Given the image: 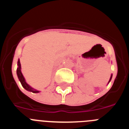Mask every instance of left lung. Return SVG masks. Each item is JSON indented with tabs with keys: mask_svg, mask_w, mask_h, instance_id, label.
I'll return each instance as SVG.
<instances>
[{
	"mask_svg": "<svg viewBox=\"0 0 129 129\" xmlns=\"http://www.w3.org/2000/svg\"><path fill=\"white\" fill-rule=\"evenodd\" d=\"M112 75H111V76H110V80H109V82L110 81V80H111V79H112Z\"/></svg>",
	"mask_w": 129,
	"mask_h": 129,
	"instance_id": "1",
	"label": "left lung"
}]
</instances>
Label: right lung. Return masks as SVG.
Listing matches in <instances>:
<instances>
[{"mask_svg": "<svg viewBox=\"0 0 129 129\" xmlns=\"http://www.w3.org/2000/svg\"><path fill=\"white\" fill-rule=\"evenodd\" d=\"M17 65L18 68L17 69V74L18 78H19V81H20V83H21L22 86H23V88H24L26 90L29 91V92H33V93H38V92H39V91L34 89V88H33L32 87H31L29 85H28V84L26 83L24 77L23 75H22V72H21V70H20V69H21V65H20V60H19V59L18 60Z\"/></svg>", "mask_w": 129, "mask_h": 129, "instance_id": "1", "label": "right lung"}]
</instances>
